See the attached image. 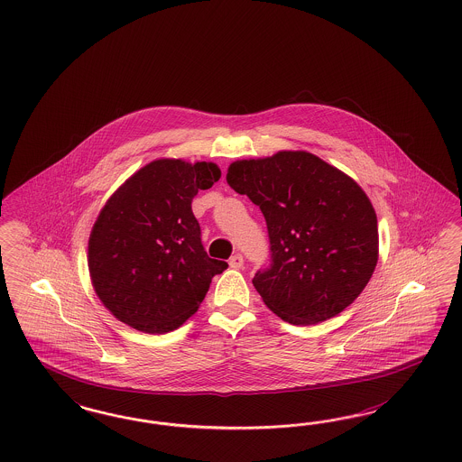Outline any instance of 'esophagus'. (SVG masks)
<instances>
[{"label":"esophagus","instance_id":"esophagus-1","mask_svg":"<svg viewBox=\"0 0 462 462\" xmlns=\"http://www.w3.org/2000/svg\"><path fill=\"white\" fill-rule=\"evenodd\" d=\"M243 263H245V260H243V256L239 254H233V256L229 258V267L231 268H241L243 267Z\"/></svg>","mask_w":462,"mask_h":462}]
</instances>
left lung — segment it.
<instances>
[{
    "label": "left lung",
    "mask_w": 462,
    "mask_h": 462,
    "mask_svg": "<svg viewBox=\"0 0 462 462\" xmlns=\"http://www.w3.org/2000/svg\"><path fill=\"white\" fill-rule=\"evenodd\" d=\"M229 187L267 221L272 262L258 294L283 321L316 325L342 313L373 277L377 216L356 180L308 151L229 164Z\"/></svg>",
    "instance_id": "left-lung-1"
}]
</instances>
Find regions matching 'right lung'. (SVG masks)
Returning <instances> with one entry per match:
<instances>
[{"mask_svg":"<svg viewBox=\"0 0 462 462\" xmlns=\"http://www.w3.org/2000/svg\"><path fill=\"white\" fill-rule=\"evenodd\" d=\"M219 179L216 163L162 158L106 200L89 235V277L119 321L163 335L197 313L227 263L204 250L192 199Z\"/></svg>","mask_w":462,"mask_h":462,"instance_id":"right-lung-1","label":"right lung"}]
</instances>
